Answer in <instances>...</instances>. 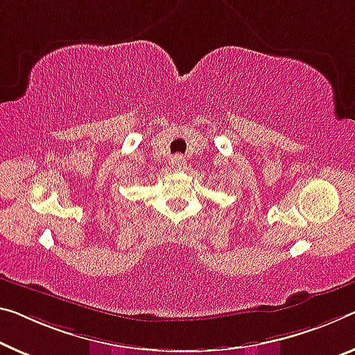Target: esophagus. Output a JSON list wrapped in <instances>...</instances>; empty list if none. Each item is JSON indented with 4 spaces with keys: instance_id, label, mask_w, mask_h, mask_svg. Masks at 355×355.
Returning a JSON list of instances; mask_svg holds the SVG:
<instances>
[{
    "instance_id": "1",
    "label": "esophagus",
    "mask_w": 355,
    "mask_h": 355,
    "mask_svg": "<svg viewBox=\"0 0 355 355\" xmlns=\"http://www.w3.org/2000/svg\"><path fill=\"white\" fill-rule=\"evenodd\" d=\"M170 163H171L173 168H176V170H181V168L185 166V159L182 155H173Z\"/></svg>"
}]
</instances>
